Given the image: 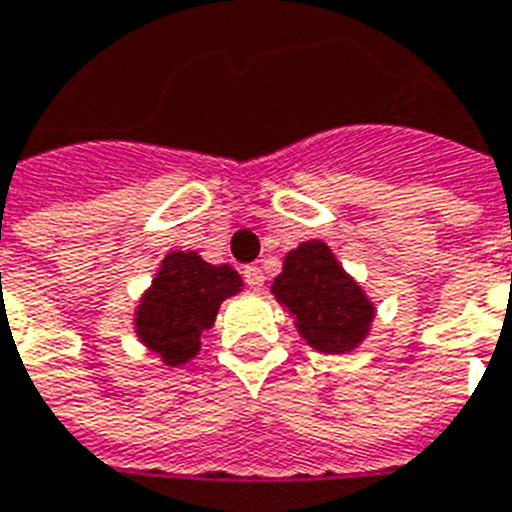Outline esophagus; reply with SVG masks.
I'll use <instances>...</instances> for the list:
<instances>
[{"instance_id":"34e87169","label":"esophagus","mask_w":512,"mask_h":512,"mask_svg":"<svg viewBox=\"0 0 512 512\" xmlns=\"http://www.w3.org/2000/svg\"><path fill=\"white\" fill-rule=\"evenodd\" d=\"M243 277L253 291H261V288H264V272H261V267H256V264H253V267H245Z\"/></svg>"}]
</instances>
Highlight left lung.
I'll return each mask as SVG.
<instances>
[{"label":"left lung","instance_id":"obj_1","mask_svg":"<svg viewBox=\"0 0 512 512\" xmlns=\"http://www.w3.org/2000/svg\"><path fill=\"white\" fill-rule=\"evenodd\" d=\"M272 293L293 315L301 339L326 355L355 350L376 315L374 301L323 240H307L285 256Z\"/></svg>","mask_w":512,"mask_h":512}]
</instances>
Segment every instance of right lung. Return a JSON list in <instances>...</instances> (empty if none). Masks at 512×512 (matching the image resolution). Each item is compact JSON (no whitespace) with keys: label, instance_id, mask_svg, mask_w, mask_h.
<instances>
[{"label":"right lung","instance_id":"right-lung-1","mask_svg":"<svg viewBox=\"0 0 512 512\" xmlns=\"http://www.w3.org/2000/svg\"><path fill=\"white\" fill-rule=\"evenodd\" d=\"M240 288L243 280L229 264L216 267L194 251H170L138 301V339L165 366H184L200 352L202 334L213 328L221 301Z\"/></svg>","mask_w":512,"mask_h":512}]
</instances>
